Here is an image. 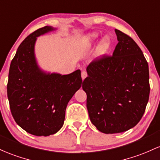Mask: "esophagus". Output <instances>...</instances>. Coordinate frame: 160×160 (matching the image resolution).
<instances>
[{
  "label": "esophagus",
  "mask_w": 160,
  "mask_h": 160,
  "mask_svg": "<svg viewBox=\"0 0 160 160\" xmlns=\"http://www.w3.org/2000/svg\"><path fill=\"white\" fill-rule=\"evenodd\" d=\"M87 77V72H86V71H82V73H81L82 79H83V80H84V79H85Z\"/></svg>",
  "instance_id": "1"
}]
</instances>
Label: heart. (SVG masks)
I'll use <instances>...</instances> for the list:
<instances>
[{
  "instance_id": "1",
  "label": "heart",
  "mask_w": 160,
  "mask_h": 160,
  "mask_svg": "<svg viewBox=\"0 0 160 160\" xmlns=\"http://www.w3.org/2000/svg\"><path fill=\"white\" fill-rule=\"evenodd\" d=\"M99 36L98 33L96 32H93V33H91L87 37V43L89 45H92L94 42H96L98 39H99ZM111 39L108 36H106L101 40L100 42L99 45V48H98V52L100 54H105L107 51L108 50L111 46Z\"/></svg>"
}]
</instances>
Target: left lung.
Returning <instances> with one entry per match:
<instances>
[{
    "instance_id": "1",
    "label": "left lung",
    "mask_w": 160,
    "mask_h": 160,
    "mask_svg": "<svg viewBox=\"0 0 160 160\" xmlns=\"http://www.w3.org/2000/svg\"><path fill=\"white\" fill-rule=\"evenodd\" d=\"M112 56L95 59L83 82L91 122L105 134L134 128L144 114L150 95L148 63L130 36L115 29Z\"/></svg>"
}]
</instances>
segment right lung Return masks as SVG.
Segmentation results:
<instances>
[{
    "label": "right lung",
    "instance_id": "right-lung-1",
    "mask_svg": "<svg viewBox=\"0 0 160 160\" xmlns=\"http://www.w3.org/2000/svg\"><path fill=\"white\" fill-rule=\"evenodd\" d=\"M45 26L28 36L11 61L8 97L15 122L29 134L49 136L62 128L68 102L81 87L80 70L67 75L46 73L35 56L37 37L53 31Z\"/></svg>",
    "mask_w": 160,
    "mask_h": 160
}]
</instances>
